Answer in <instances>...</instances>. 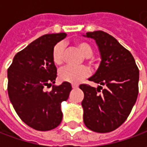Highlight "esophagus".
<instances>
[{"mask_svg":"<svg viewBox=\"0 0 147 147\" xmlns=\"http://www.w3.org/2000/svg\"><path fill=\"white\" fill-rule=\"evenodd\" d=\"M72 88H74V89H75V88H78V84H72Z\"/></svg>","mask_w":147,"mask_h":147,"instance_id":"34e87169","label":"esophagus"}]
</instances>
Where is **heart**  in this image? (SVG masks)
<instances>
[{"label": "heart", "instance_id": "1", "mask_svg": "<svg viewBox=\"0 0 147 147\" xmlns=\"http://www.w3.org/2000/svg\"><path fill=\"white\" fill-rule=\"evenodd\" d=\"M76 47L83 56L90 57L92 55V47L85 42H77ZM65 57V45L62 42L57 43L52 50V60L55 65H61ZM88 69L85 66L72 67L65 66L59 71V79L63 82L77 84L88 75Z\"/></svg>", "mask_w": 147, "mask_h": 147}]
</instances>
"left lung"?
<instances>
[{
    "instance_id": "8db88e82",
    "label": "left lung",
    "mask_w": 147,
    "mask_h": 147,
    "mask_svg": "<svg viewBox=\"0 0 147 147\" xmlns=\"http://www.w3.org/2000/svg\"><path fill=\"white\" fill-rule=\"evenodd\" d=\"M82 36L96 41L101 59L96 72L89 78L100 86H79L84 93L83 122L92 131L109 133L127 119L136 103L139 69L130 51L107 32H89ZM101 86L106 87L102 91Z\"/></svg>"
}]
</instances>
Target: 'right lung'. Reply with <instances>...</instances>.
I'll return each instance as SVG.
<instances>
[{"instance_id": "obj_1", "label": "right lung", "mask_w": 147, "mask_h": 147, "mask_svg": "<svg viewBox=\"0 0 147 147\" xmlns=\"http://www.w3.org/2000/svg\"><path fill=\"white\" fill-rule=\"evenodd\" d=\"M65 32L46 34L36 39L14 55L7 71L8 95L13 107L27 125L38 131H48L62 121L61 103L72 90L69 82L55 84L57 69L52 50L63 40Z\"/></svg>"}]
</instances>
